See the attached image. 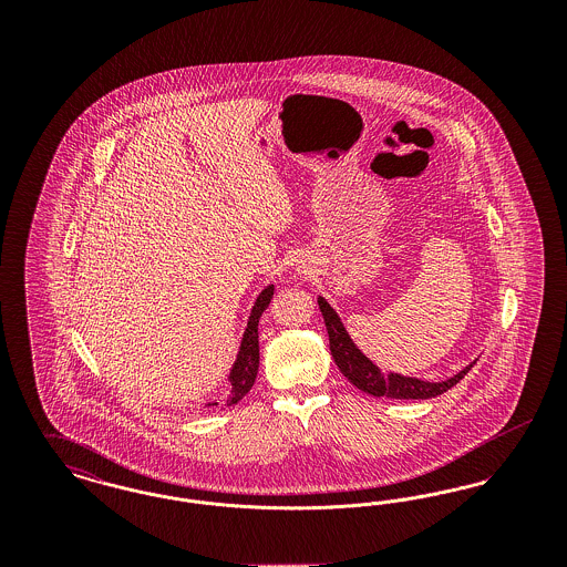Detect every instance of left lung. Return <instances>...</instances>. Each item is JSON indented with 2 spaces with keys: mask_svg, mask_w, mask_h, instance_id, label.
Masks as SVG:
<instances>
[{
  "mask_svg": "<svg viewBox=\"0 0 567 567\" xmlns=\"http://www.w3.org/2000/svg\"><path fill=\"white\" fill-rule=\"evenodd\" d=\"M319 308L323 315L324 327L329 333V349L333 354L336 365L340 372L349 378L357 389L363 393H370L374 398H391V400H430L446 393L451 386H455L461 378L465 377L476 361L465 365L455 377L440 380V382H430L421 378L402 377V374H384L377 363H372L363 352L357 349L352 342L347 327L340 321L338 312L329 306L324 297L319 296Z\"/></svg>",
  "mask_w": 567,
  "mask_h": 567,
  "instance_id": "left-lung-1",
  "label": "left lung"
}]
</instances>
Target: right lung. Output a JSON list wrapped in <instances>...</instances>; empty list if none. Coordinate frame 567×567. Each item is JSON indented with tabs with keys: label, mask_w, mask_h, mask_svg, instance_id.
<instances>
[{
	"label": "right lung",
	"mask_w": 567,
	"mask_h": 567,
	"mask_svg": "<svg viewBox=\"0 0 567 567\" xmlns=\"http://www.w3.org/2000/svg\"><path fill=\"white\" fill-rule=\"evenodd\" d=\"M271 296H274V285H268L257 299L255 306L250 310L248 323L244 329L243 342H240V351L234 361V368L229 372V389L227 393L206 405H231L238 404L244 395L250 391L255 378H257V370H259V319L264 315V310L270 306Z\"/></svg>",
	"instance_id": "right-lung-1"
}]
</instances>
